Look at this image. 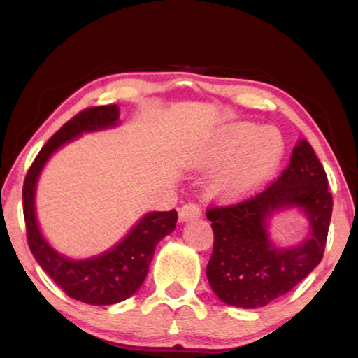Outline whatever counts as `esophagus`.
I'll return each instance as SVG.
<instances>
[{
	"label": "esophagus",
	"instance_id": "34e87169",
	"mask_svg": "<svg viewBox=\"0 0 358 358\" xmlns=\"http://www.w3.org/2000/svg\"><path fill=\"white\" fill-rule=\"evenodd\" d=\"M201 216V211L200 208L196 205H184L182 208L179 210V221L180 222H189V221H194V219H198Z\"/></svg>",
	"mask_w": 358,
	"mask_h": 358
}]
</instances>
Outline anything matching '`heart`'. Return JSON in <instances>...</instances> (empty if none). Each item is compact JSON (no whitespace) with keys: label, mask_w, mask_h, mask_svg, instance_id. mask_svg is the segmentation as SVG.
I'll return each instance as SVG.
<instances>
[{"label":"heart","mask_w":358,"mask_h":358,"mask_svg":"<svg viewBox=\"0 0 358 358\" xmlns=\"http://www.w3.org/2000/svg\"><path fill=\"white\" fill-rule=\"evenodd\" d=\"M283 152V137L271 126L256 128L246 122L222 126L201 158L205 168L222 164L210 178L208 192L221 203L246 200L277 171Z\"/></svg>","instance_id":"heart-1"}]
</instances>
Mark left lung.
Wrapping results in <instances>:
<instances>
[{"label": "left lung", "mask_w": 358, "mask_h": 358, "mask_svg": "<svg viewBox=\"0 0 358 358\" xmlns=\"http://www.w3.org/2000/svg\"><path fill=\"white\" fill-rule=\"evenodd\" d=\"M287 210L301 212L310 227L298 244L280 245L271 222ZM331 211L325 169L309 142L299 139L277 182L248 201L208 211L214 248L206 277L214 294L241 309L287 294L320 264Z\"/></svg>", "instance_id": "obj_1"}]
</instances>
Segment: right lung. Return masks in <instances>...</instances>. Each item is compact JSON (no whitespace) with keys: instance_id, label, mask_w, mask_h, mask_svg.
<instances>
[{"instance_id":"obj_1","label":"right lung","mask_w":358,"mask_h":358,"mask_svg":"<svg viewBox=\"0 0 358 358\" xmlns=\"http://www.w3.org/2000/svg\"><path fill=\"white\" fill-rule=\"evenodd\" d=\"M118 106L92 107L65 123L45 147L27 173L22 200L27 238L31 255L57 287L71 299L91 306L117 304L133 296L148 273V266L160 240L176 229L178 213H145L117 245L99 255L73 259L57 251L43 235L36 217V187L51 157L85 133L113 129L120 126Z\"/></svg>"}]
</instances>
